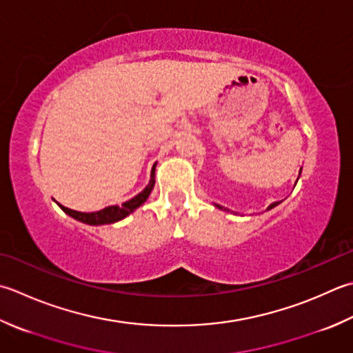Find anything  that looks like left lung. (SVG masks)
Listing matches in <instances>:
<instances>
[{"label":"left lung","instance_id":"obj_1","mask_svg":"<svg viewBox=\"0 0 353 353\" xmlns=\"http://www.w3.org/2000/svg\"><path fill=\"white\" fill-rule=\"evenodd\" d=\"M300 172H301V171H300ZM279 203H280V202H274V203H271V205H269V206H268V210H272V208H274V206H277ZM216 206H217V208H219V210H225V211H228L226 208H223V206H220V205H216Z\"/></svg>","mask_w":353,"mask_h":353}]
</instances>
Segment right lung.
I'll list each match as a JSON object with an SVG mask.
<instances>
[{"label": "right lung", "mask_w": 353, "mask_h": 353, "mask_svg": "<svg viewBox=\"0 0 353 353\" xmlns=\"http://www.w3.org/2000/svg\"><path fill=\"white\" fill-rule=\"evenodd\" d=\"M154 170H156V163L153 165V170H151L150 183L145 186L143 191H141L139 194L134 196L133 199H130L128 202L122 203L121 206L112 205V206H107V208L96 211V212H79V211H74L70 208H65V206H62L61 203H58V205L62 211L68 214V216L76 219V220H79V222H82V223H87V225H107V223L119 222V220L125 219L128 214H131L134 210L139 208L145 200L148 199L150 192L153 191V186H154Z\"/></svg>", "instance_id": "right-lung-1"}]
</instances>
